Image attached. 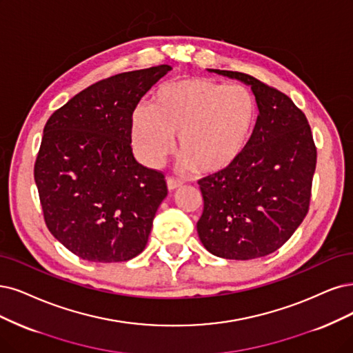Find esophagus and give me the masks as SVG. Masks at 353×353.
Returning <instances> with one entry per match:
<instances>
[{
    "label": "esophagus",
    "mask_w": 353,
    "mask_h": 353,
    "mask_svg": "<svg viewBox=\"0 0 353 353\" xmlns=\"http://www.w3.org/2000/svg\"><path fill=\"white\" fill-rule=\"evenodd\" d=\"M181 185H183V181H180V180L174 179V177H167V188H168V190H176Z\"/></svg>",
    "instance_id": "obj_1"
}]
</instances>
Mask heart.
<instances>
[{"instance_id": "heart-1", "label": "heart", "mask_w": 353, "mask_h": 353, "mask_svg": "<svg viewBox=\"0 0 353 353\" xmlns=\"http://www.w3.org/2000/svg\"><path fill=\"white\" fill-rule=\"evenodd\" d=\"M257 101L250 90L210 78H192L161 85L151 106L139 104L132 114V145L138 159L159 167L174 148L180 165L214 174L236 163L252 139Z\"/></svg>"}]
</instances>
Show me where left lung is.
Segmentation results:
<instances>
[{
    "label": "left lung",
    "mask_w": 353,
    "mask_h": 353,
    "mask_svg": "<svg viewBox=\"0 0 353 353\" xmlns=\"http://www.w3.org/2000/svg\"><path fill=\"white\" fill-rule=\"evenodd\" d=\"M211 72L250 85L259 116L240 159L198 181V234L218 257H263L288 241L308 212L317 148L305 114L288 96L249 74Z\"/></svg>",
    "instance_id": "8db88e82"
}]
</instances>
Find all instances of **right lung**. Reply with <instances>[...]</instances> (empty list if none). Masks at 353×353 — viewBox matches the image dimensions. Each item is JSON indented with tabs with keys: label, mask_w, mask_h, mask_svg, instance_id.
I'll list each match as a JSON object with an SVG mask.
<instances>
[{
	"label": "right lung",
	"mask_w": 353,
	"mask_h": 353,
	"mask_svg": "<svg viewBox=\"0 0 353 353\" xmlns=\"http://www.w3.org/2000/svg\"><path fill=\"white\" fill-rule=\"evenodd\" d=\"M170 65L113 75L52 113L34 163L45 223L88 262H126L145 249L167 196L164 174L132 154V114Z\"/></svg>",
	"instance_id": "1"
}]
</instances>
